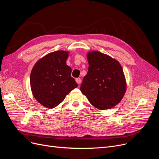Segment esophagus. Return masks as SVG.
I'll return each mask as SVG.
<instances>
[{"mask_svg":"<svg viewBox=\"0 0 159 159\" xmlns=\"http://www.w3.org/2000/svg\"><path fill=\"white\" fill-rule=\"evenodd\" d=\"M75 81H76V82L78 83V84H81V79H80V78H76V79H75Z\"/></svg>","mask_w":159,"mask_h":159,"instance_id":"esophagus-1","label":"esophagus"}]
</instances>
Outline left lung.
I'll list each match as a JSON object with an SVG mask.
<instances>
[{"instance_id":"obj_1","label":"left lung","mask_w":159,"mask_h":159,"mask_svg":"<svg viewBox=\"0 0 159 159\" xmlns=\"http://www.w3.org/2000/svg\"><path fill=\"white\" fill-rule=\"evenodd\" d=\"M88 71L80 90L89 102L99 109L112 108L118 104L126 91V81L119 61L102 52L88 54Z\"/></svg>"}]
</instances>
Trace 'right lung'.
I'll return each mask as SVG.
<instances>
[{
	"instance_id": "1",
	"label": "right lung",
	"mask_w": 159,
	"mask_h": 159,
	"mask_svg": "<svg viewBox=\"0 0 159 159\" xmlns=\"http://www.w3.org/2000/svg\"><path fill=\"white\" fill-rule=\"evenodd\" d=\"M68 52L56 51L43 57L34 66L30 86L34 97L48 108H54L66 95L78 87L71 76V69L66 65Z\"/></svg>"
}]
</instances>
